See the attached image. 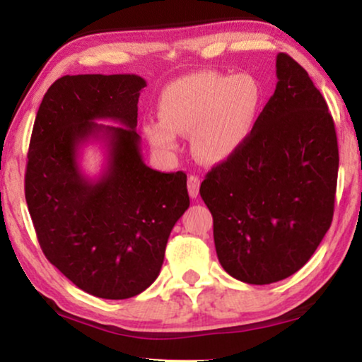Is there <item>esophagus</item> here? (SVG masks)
<instances>
[{
  "label": "esophagus",
  "instance_id": "1",
  "mask_svg": "<svg viewBox=\"0 0 362 362\" xmlns=\"http://www.w3.org/2000/svg\"><path fill=\"white\" fill-rule=\"evenodd\" d=\"M199 177H197L196 175H191L189 177H187V192H189V196L192 197V199H196L197 196H199Z\"/></svg>",
  "mask_w": 362,
  "mask_h": 362
}]
</instances>
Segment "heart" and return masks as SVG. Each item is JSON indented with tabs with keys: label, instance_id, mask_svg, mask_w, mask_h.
I'll return each mask as SVG.
<instances>
[{
	"label": "heart",
	"instance_id": "b5f03b06",
	"mask_svg": "<svg viewBox=\"0 0 362 362\" xmlns=\"http://www.w3.org/2000/svg\"><path fill=\"white\" fill-rule=\"evenodd\" d=\"M264 93L250 74L204 71L173 81L161 92V120H146L143 132L156 150L173 153L177 135H191L192 150L206 163L230 158L247 141Z\"/></svg>",
	"mask_w": 362,
	"mask_h": 362
}]
</instances>
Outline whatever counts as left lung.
<instances>
[{
	"mask_svg": "<svg viewBox=\"0 0 362 362\" xmlns=\"http://www.w3.org/2000/svg\"><path fill=\"white\" fill-rule=\"evenodd\" d=\"M247 141L201 182L217 259L234 279L269 285L298 272L334 212L338 138L326 100L288 54Z\"/></svg>",
	"mask_w": 362,
	"mask_h": 362,
	"instance_id": "1",
	"label": "left lung"
}]
</instances>
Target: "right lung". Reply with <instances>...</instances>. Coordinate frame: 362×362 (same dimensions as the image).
Segmentation results:
<instances>
[{
	"label": "right lung",
	"mask_w": 362,
	"mask_h": 362,
	"mask_svg": "<svg viewBox=\"0 0 362 362\" xmlns=\"http://www.w3.org/2000/svg\"><path fill=\"white\" fill-rule=\"evenodd\" d=\"M145 78L86 74L57 78L44 95L29 143L24 194L46 259L98 298L125 300L160 275L173 227L189 207L186 175L143 163L136 133ZM93 119H115L103 126ZM107 141L95 182L83 176L78 148Z\"/></svg>",
	"instance_id": "right-lung-1"
}]
</instances>
